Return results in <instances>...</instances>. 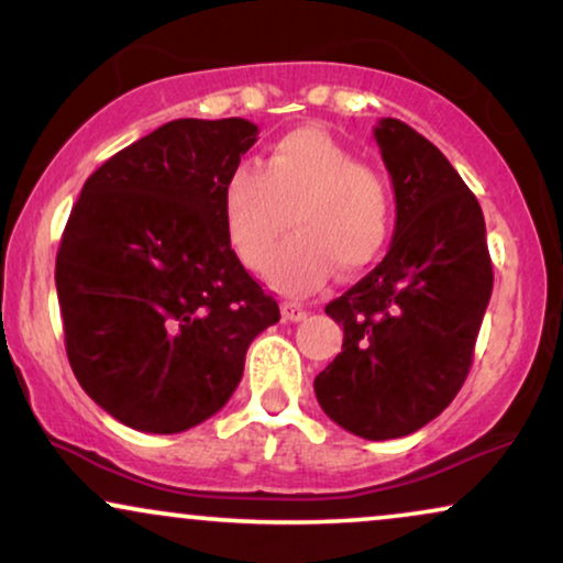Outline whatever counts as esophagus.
<instances>
[{"instance_id": "34e87169", "label": "esophagus", "mask_w": 563, "mask_h": 563, "mask_svg": "<svg viewBox=\"0 0 563 563\" xmlns=\"http://www.w3.org/2000/svg\"><path fill=\"white\" fill-rule=\"evenodd\" d=\"M282 314H284V320H287V322H302L307 318V310L299 302H284Z\"/></svg>"}]
</instances>
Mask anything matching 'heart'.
I'll return each mask as SVG.
<instances>
[{"label":"heart","mask_w":563,"mask_h":563,"mask_svg":"<svg viewBox=\"0 0 563 563\" xmlns=\"http://www.w3.org/2000/svg\"><path fill=\"white\" fill-rule=\"evenodd\" d=\"M268 282L287 295L320 289L335 264L358 272L389 235L387 179L320 128H295L268 145L261 168L238 166L222 189V222L243 266L261 272L287 230Z\"/></svg>","instance_id":"b5f03b06"}]
</instances>
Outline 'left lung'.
I'll return each instance as SVG.
<instances>
[{"mask_svg":"<svg viewBox=\"0 0 563 563\" xmlns=\"http://www.w3.org/2000/svg\"><path fill=\"white\" fill-rule=\"evenodd\" d=\"M374 137L395 187V238L325 307L343 351L314 376V395L349 433L389 441L428 426L464 387L495 274L482 207L449 158L395 118Z\"/></svg>","mask_w":563,"mask_h":563,"instance_id":"left-lung-1","label":"left lung"}]
</instances>
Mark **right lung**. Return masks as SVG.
Instances as JSON below:
<instances>
[{
	"label": "right lung",
	"mask_w": 563,
	"mask_h": 563,
	"mask_svg": "<svg viewBox=\"0 0 563 563\" xmlns=\"http://www.w3.org/2000/svg\"><path fill=\"white\" fill-rule=\"evenodd\" d=\"M258 128L172 120L84 184L56 256L66 353L81 389L122 426L181 433L212 418L279 305L245 272L222 189Z\"/></svg>",
	"instance_id": "obj_1"
}]
</instances>
